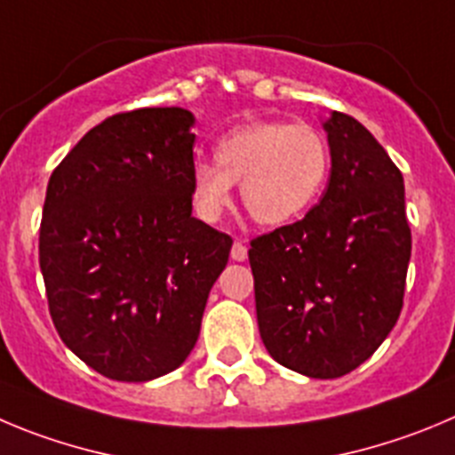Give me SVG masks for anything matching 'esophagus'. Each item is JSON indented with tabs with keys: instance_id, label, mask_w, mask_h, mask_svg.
Instances as JSON below:
<instances>
[{
	"instance_id": "1",
	"label": "esophagus",
	"mask_w": 455,
	"mask_h": 455,
	"mask_svg": "<svg viewBox=\"0 0 455 455\" xmlns=\"http://www.w3.org/2000/svg\"><path fill=\"white\" fill-rule=\"evenodd\" d=\"M230 257L235 261H245V259H248V248H245L243 241H235V243H232Z\"/></svg>"
}]
</instances>
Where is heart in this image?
<instances>
[{
  "mask_svg": "<svg viewBox=\"0 0 455 455\" xmlns=\"http://www.w3.org/2000/svg\"><path fill=\"white\" fill-rule=\"evenodd\" d=\"M329 144L311 124L250 122L219 137L214 164L194 162L189 173L196 214L216 223L232 205V185L261 225H286L315 205L329 178Z\"/></svg>",
  "mask_w": 455,
  "mask_h": 455,
  "instance_id": "1",
  "label": "heart"
}]
</instances>
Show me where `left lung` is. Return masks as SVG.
Segmentation results:
<instances>
[{"mask_svg":"<svg viewBox=\"0 0 455 455\" xmlns=\"http://www.w3.org/2000/svg\"><path fill=\"white\" fill-rule=\"evenodd\" d=\"M331 176L318 205L248 250L261 340L279 365L336 379L368 361L403 304L411 228L403 178L354 116L323 122Z\"/></svg>","mask_w":455,"mask_h":455,"instance_id":"8db88e82","label":"left lung"}]
</instances>
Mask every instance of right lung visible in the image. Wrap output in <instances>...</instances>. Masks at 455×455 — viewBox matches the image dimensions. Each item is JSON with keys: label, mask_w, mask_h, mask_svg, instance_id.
Listing matches in <instances>:
<instances>
[{"label": "right lung", "mask_w": 455, "mask_h": 455, "mask_svg": "<svg viewBox=\"0 0 455 455\" xmlns=\"http://www.w3.org/2000/svg\"><path fill=\"white\" fill-rule=\"evenodd\" d=\"M185 108H141L85 132L49 178L40 270L62 343L115 381L187 361L232 239L191 216Z\"/></svg>", "instance_id": "right-lung-1"}]
</instances>
